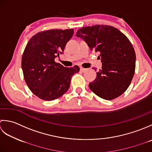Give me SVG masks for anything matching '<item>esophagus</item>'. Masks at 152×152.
<instances>
[{
	"instance_id": "esophagus-1",
	"label": "esophagus",
	"mask_w": 152,
	"mask_h": 152,
	"mask_svg": "<svg viewBox=\"0 0 152 152\" xmlns=\"http://www.w3.org/2000/svg\"><path fill=\"white\" fill-rule=\"evenodd\" d=\"M80 72H85L87 69H85V68H83V67H80Z\"/></svg>"
}]
</instances>
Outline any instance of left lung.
<instances>
[{
  "mask_svg": "<svg viewBox=\"0 0 152 152\" xmlns=\"http://www.w3.org/2000/svg\"><path fill=\"white\" fill-rule=\"evenodd\" d=\"M76 36L84 40L91 50L100 52L102 69L89 83L90 89L107 100L123 94L131 84L136 64L134 48L127 37L115 27L104 25L83 27Z\"/></svg>",
  "mask_w": 152,
  "mask_h": 152,
  "instance_id": "left-lung-1",
  "label": "left lung"
}]
</instances>
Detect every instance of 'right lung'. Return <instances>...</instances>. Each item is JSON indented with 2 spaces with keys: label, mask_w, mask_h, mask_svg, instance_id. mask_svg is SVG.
<instances>
[{
  "label": "right lung",
  "mask_w": 152,
  "mask_h": 152,
  "mask_svg": "<svg viewBox=\"0 0 152 152\" xmlns=\"http://www.w3.org/2000/svg\"><path fill=\"white\" fill-rule=\"evenodd\" d=\"M73 29H51L37 33L26 45L21 60L24 79L34 94L46 101L61 96L68 91L72 77L79 67H65L54 61L64 51Z\"/></svg>",
  "instance_id": "obj_1"
}]
</instances>
